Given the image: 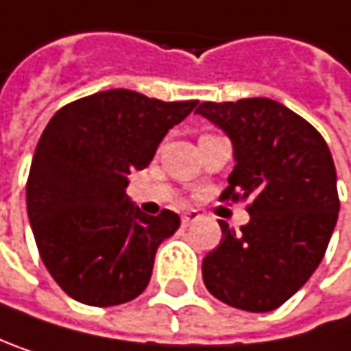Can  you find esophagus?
I'll list each match as a JSON object with an SVG mask.
<instances>
[{
  "mask_svg": "<svg viewBox=\"0 0 351 351\" xmlns=\"http://www.w3.org/2000/svg\"><path fill=\"white\" fill-rule=\"evenodd\" d=\"M198 219H200V213H198V210H188V213L182 215V225L188 227V225H192V223L198 221Z\"/></svg>",
  "mask_w": 351,
  "mask_h": 351,
  "instance_id": "1",
  "label": "esophagus"
}]
</instances>
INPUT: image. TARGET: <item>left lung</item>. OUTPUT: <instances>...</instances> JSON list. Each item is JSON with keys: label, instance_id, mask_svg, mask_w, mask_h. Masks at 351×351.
I'll list each match as a JSON object with an SVG mask.
<instances>
[{"label": "left lung", "instance_id": "left-lung-1", "mask_svg": "<svg viewBox=\"0 0 351 351\" xmlns=\"http://www.w3.org/2000/svg\"><path fill=\"white\" fill-rule=\"evenodd\" d=\"M198 114L233 141L235 167L221 200H252L237 235L202 260V280L229 306L267 313L284 304L317 269L337 223L333 157L321 132L269 97L202 101Z\"/></svg>", "mask_w": 351, "mask_h": 351}]
</instances>
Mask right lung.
I'll return each mask as SVG.
<instances>
[{
	"label": "right lung",
	"mask_w": 351,
	"mask_h": 351,
	"mask_svg": "<svg viewBox=\"0 0 351 351\" xmlns=\"http://www.w3.org/2000/svg\"><path fill=\"white\" fill-rule=\"evenodd\" d=\"M196 104L108 89L49 120L32 157L26 208L43 262L71 298L114 306L147 288L155 252L180 217L138 210L124 192L128 173L151 163L167 130Z\"/></svg>",
	"instance_id": "obj_1"
}]
</instances>
